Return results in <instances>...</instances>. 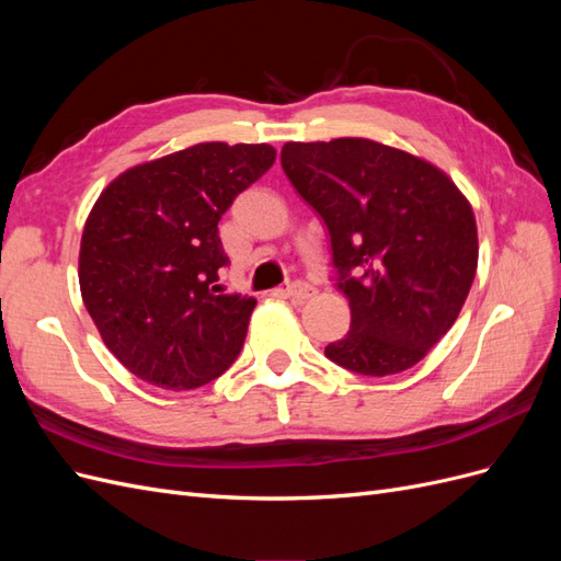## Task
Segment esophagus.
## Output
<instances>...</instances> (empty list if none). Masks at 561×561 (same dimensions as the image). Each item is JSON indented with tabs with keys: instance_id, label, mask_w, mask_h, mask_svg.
I'll return each mask as SVG.
<instances>
[{
	"instance_id": "1",
	"label": "esophagus",
	"mask_w": 561,
	"mask_h": 561,
	"mask_svg": "<svg viewBox=\"0 0 561 561\" xmlns=\"http://www.w3.org/2000/svg\"><path fill=\"white\" fill-rule=\"evenodd\" d=\"M285 295L290 299H297V301H307L316 295V287L309 285V283H304V280H295V283L285 287Z\"/></svg>"
}]
</instances>
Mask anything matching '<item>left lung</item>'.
<instances>
[{"mask_svg":"<svg viewBox=\"0 0 561 561\" xmlns=\"http://www.w3.org/2000/svg\"><path fill=\"white\" fill-rule=\"evenodd\" d=\"M280 165L328 227L332 278L351 307V330L325 355L365 377L410 369L470 293V203L435 165L365 138L287 142Z\"/></svg>","mask_w":561,"mask_h":561,"instance_id":"obj_1","label":"left lung"}]
</instances>
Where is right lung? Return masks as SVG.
Instances as JSON below:
<instances>
[{
  "mask_svg": "<svg viewBox=\"0 0 561 561\" xmlns=\"http://www.w3.org/2000/svg\"><path fill=\"white\" fill-rule=\"evenodd\" d=\"M274 161L268 145L203 142L130 168L100 194L81 236V297L135 377L190 390L239 358L257 301L225 293L217 222Z\"/></svg>",
  "mask_w": 561,
  "mask_h": 561,
  "instance_id": "1",
  "label": "right lung"
}]
</instances>
